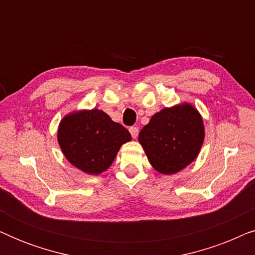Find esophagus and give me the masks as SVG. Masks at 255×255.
Segmentation results:
<instances>
[{
    "label": "esophagus",
    "mask_w": 255,
    "mask_h": 255,
    "mask_svg": "<svg viewBox=\"0 0 255 255\" xmlns=\"http://www.w3.org/2000/svg\"><path fill=\"white\" fill-rule=\"evenodd\" d=\"M128 131H130V133H131L132 138H133V139H135V138L138 137V132H139L138 128H135V127H131L130 128H128Z\"/></svg>",
    "instance_id": "obj_1"
}]
</instances>
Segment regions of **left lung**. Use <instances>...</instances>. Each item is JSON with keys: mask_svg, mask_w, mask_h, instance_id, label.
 Here are the masks:
<instances>
[{"mask_svg": "<svg viewBox=\"0 0 255 255\" xmlns=\"http://www.w3.org/2000/svg\"><path fill=\"white\" fill-rule=\"evenodd\" d=\"M138 140L155 170L175 174L196 159L204 140L203 120L188 103L165 108L153 115Z\"/></svg>", "mask_w": 255, "mask_h": 255, "instance_id": "1", "label": "left lung"}]
</instances>
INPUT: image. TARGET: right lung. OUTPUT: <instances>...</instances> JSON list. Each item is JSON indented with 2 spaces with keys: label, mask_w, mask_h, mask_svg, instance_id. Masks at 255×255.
Instances as JSON below:
<instances>
[{
  "label": "right lung",
  "mask_w": 255,
  "mask_h": 255,
  "mask_svg": "<svg viewBox=\"0 0 255 255\" xmlns=\"http://www.w3.org/2000/svg\"><path fill=\"white\" fill-rule=\"evenodd\" d=\"M130 140L127 128L99 109L67 115L58 130V141L66 159L92 175L109 168L121 146Z\"/></svg>",
  "instance_id": "1"
}]
</instances>
